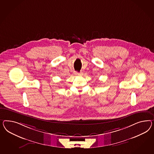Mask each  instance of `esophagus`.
I'll return each mask as SVG.
<instances>
[{
    "label": "esophagus",
    "mask_w": 154,
    "mask_h": 154,
    "mask_svg": "<svg viewBox=\"0 0 154 154\" xmlns=\"http://www.w3.org/2000/svg\"><path fill=\"white\" fill-rule=\"evenodd\" d=\"M75 75H82V73H81V72H75Z\"/></svg>",
    "instance_id": "1"
}]
</instances>
